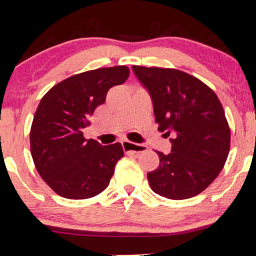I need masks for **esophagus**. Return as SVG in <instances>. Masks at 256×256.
<instances>
[{
  "label": "esophagus",
  "instance_id": "1",
  "mask_svg": "<svg viewBox=\"0 0 256 256\" xmlns=\"http://www.w3.org/2000/svg\"><path fill=\"white\" fill-rule=\"evenodd\" d=\"M122 148L126 153H144L148 151V146L142 145V144H136V142H132L130 140H122Z\"/></svg>",
  "mask_w": 256,
  "mask_h": 256
}]
</instances>
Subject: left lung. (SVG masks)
Masks as SVG:
<instances>
[{
  "instance_id": "1",
  "label": "left lung",
  "mask_w": 256,
  "mask_h": 256,
  "mask_svg": "<svg viewBox=\"0 0 256 256\" xmlns=\"http://www.w3.org/2000/svg\"><path fill=\"white\" fill-rule=\"evenodd\" d=\"M151 94L158 130L172 134L171 153L148 173L152 190L172 200L196 196L219 176L230 148V128L216 92L192 74L132 66Z\"/></svg>"
}]
</instances>
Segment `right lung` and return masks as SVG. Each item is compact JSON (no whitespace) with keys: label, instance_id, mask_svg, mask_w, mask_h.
<instances>
[{"label":"right lung","instance_id":"add662e5","mask_svg":"<svg viewBox=\"0 0 256 256\" xmlns=\"http://www.w3.org/2000/svg\"><path fill=\"white\" fill-rule=\"evenodd\" d=\"M128 74L126 66L85 71L54 85L40 100L30 128V151L38 174L58 196L88 199L108 186L124 156L122 146L85 139L83 128L108 91Z\"/></svg>","mask_w":256,"mask_h":256}]
</instances>
